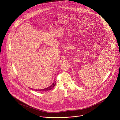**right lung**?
Instances as JSON below:
<instances>
[{
  "instance_id": "1",
  "label": "right lung",
  "mask_w": 120,
  "mask_h": 120,
  "mask_svg": "<svg viewBox=\"0 0 120 120\" xmlns=\"http://www.w3.org/2000/svg\"><path fill=\"white\" fill-rule=\"evenodd\" d=\"M55 84H56L55 82H54L51 86H50L46 88H44V89H41V90H35V91H49V90H51L55 86ZM34 90H35V89H34Z\"/></svg>"
}]
</instances>
